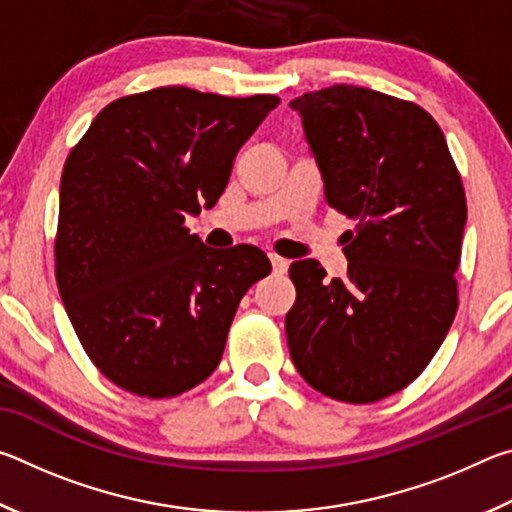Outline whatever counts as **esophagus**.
Masks as SVG:
<instances>
[{
  "mask_svg": "<svg viewBox=\"0 0 512 512\" xmlns=\"http://www.w3.org/2000/svg\"><path fill=\"white\" fill-rule=\"evenodd\" d=\"M271 264H273V273L275 275H284V273H287V268H289L287 259L280 257V255H271Z\"/></svg>",
  "mask_w": 512,
  "mask_h": 512,
  "instance_id": "1",
  "label": "esophagus"
}]
</instances>
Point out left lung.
<instances>
[{"mask_svg": "<svg viewBox=\"0 0 512 512\" xmlns=\"http://www.w3.org/2000/svg\"><path fill=\"white\" fill-rule=\"evenodd\" d=\"M325 183L354 221L343 232L348 277L316 259L289 268L284 320L291 359L332 400L370 404L429 366L458 309L467 203L445 135L418 103L332 85L291 101Z\"/></svg>", "mask_w": 512, "mask_h": 512, "instance_id": "1", "label": "left lung"}]
</instances>
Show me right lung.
Here are the masks:
<instances>
[{"label":"right lung","mask_w":512,"mask_h":512,"mask_svg":"<svg viewBox=\"0 0 512 512\" xmlns=\"http://www.w3.org/2000/svg\"><path fill=\"white\" fill-rule=\"evenodd\" d=\"M280 99L167 85L115 99L60 178L56 282L85 354L124 391H192L223 357L241 298L271 273L264 250L207 248L187 214L212 207L232 162Z\"/></svg>","instance_id":"add662e5"}]
</instances>
